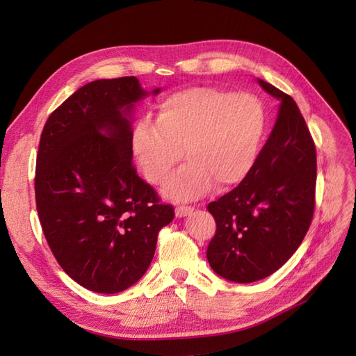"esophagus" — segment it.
I'll list each match as a JSON object with an SVG mask.
<instances>
[{"mask_svg":"<svg viewBox=\"0 0 356 356\" xmlns=\"http://www.w3.org/2000/svg\"><path fill=\"white\" fill-rule=\"evenodd\" d=\"M193 211H194V207H193V206L178 204V206L175 207V215H177L178 218H182V216H187V215H190Z\"/></svg>","mask_w":356,"mask_h":356,"instance_id":"esophagus-1","label":"esophagus"}]
</instances>
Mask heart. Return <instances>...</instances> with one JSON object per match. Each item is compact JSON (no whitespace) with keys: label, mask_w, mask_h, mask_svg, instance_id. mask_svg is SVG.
<instances>
[{"label":"heart","mask_w":356,"mask_h":356,"mask_svg":"<svg viewBox=\"0 0 356 356\" xmlns=\"http://www.w3.org/2000/svg\"><path fill=\"white\" fill-rule=\"evenodd\" d=\"M157 119L134 125L131 145L144 175L163 184L184 156L188 161L169 179L172 199H195L246 178L261 150L265 112L257 97L218 87H190L159 103Z\"/></svg>","instance_id":"heart-1"}]
</instances>
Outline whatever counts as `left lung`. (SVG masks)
Instances as JSON below:
<instances>
[{
  "mask_svg": "<svg viewBox=\"0 0 356 356\" xmlns=\"http://www.w3.org/2000/svg\"><path fill=\"white\" fill-rule=\"evenodd\" d=\"M257 82L281 102L271 136L250 174L207 204L216 222L207 261L218 275L234 283H253L283 266L308 232L315 207L311 132L289 94Z\"/></svg>",
  "mask_w": 356,
  "mask_h": 356,
  "instance_id": "8db88e82",
  "label": "left lung"
}]
</instances>
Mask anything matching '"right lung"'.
<instances>
[{
	"label": "right lung",
	"mask_w": 356,
	"mask_h": 356,
	"mask_svg": "<svg viewBox=\"0 0 356 356\" xmlns=\"http://www.w3.org/2000/svg\"><path fill=\"white\" fill-rule=\"evenodd\" d=\"M145 95L136 76L92 81L41 134L35 199L44 236L63 271L91 291L136 284L175 216L132 165L131 113Z\"/></svg>",
	"instance_id": "obj_1"
}]
</instances>
